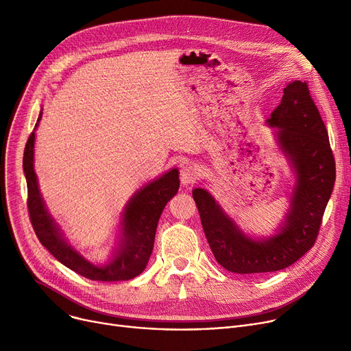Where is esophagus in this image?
Wrapping results in <instances>:
<instances>
[{
	"instance_id": "esophagus-1",
	"label": "esophagus",
	"mask_w": 351,
	"mask_h": 351,
	"mask_svg": "<svg viewBox=\"0 0 351 351\" xmlns=\"http://www.w3.org/2000/svg\"><path fill=\"white\" fill-rule=\"evenodd\" d=\"M199 176H200V173H199V169L196 165L189 163V165L183 166V168L180 169V182H182V185H185V186L193 185V183H196V180L199 179Z\"/></svg>"
}]
</instances>
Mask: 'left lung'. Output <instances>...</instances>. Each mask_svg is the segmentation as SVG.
<instances>
[{"label": "left lung", "mask_w": 351, "mask_h": 351, "mask_svg": "<svg viewBox=\"0 0 351 351\" xmlns=\"http://www.w3.org/2000/svg\"><path fill=\"white\" fill-rule=\"evenodd\" d=\"M267 123L278 128L280 147L298 175L291 208L278 234L253 241L237 229L208 191L196 188L192 192L215 259L239 274L282 270L315 246L336 180L327 129L306 81H294L283 89Z\"/></svg>", "instance_id": "left-lung-1"}]
</instances>
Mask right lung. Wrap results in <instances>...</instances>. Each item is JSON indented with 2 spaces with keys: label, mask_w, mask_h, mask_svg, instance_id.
<instances>
[{
  "label": "right lung",
  "mask_w": 351,
  "mask_h": 351,
  "mask_svg": "<svg viewBox=\"0 0 351 351\" xmlns=\"http://www.w3.org/2000/svg\"><path fill=\"white\" fill-rule=\"evenodd\" d=\"M41 118V115H40ZM38 118V121H40ZM35 132L27 141L23 166L28 189V215L34 232L43 246L62 265L90 280L119 282L134 279L142 273L154 250L155 233L160 213L178 193L179 172L172 169L141 189L131 200L122 217V242L109 263L95 266L85 261L61 237L60 229L45 209L36 175L34 172Z\"/></svg>",
  "instance_id": "1"
}]
</instances>
